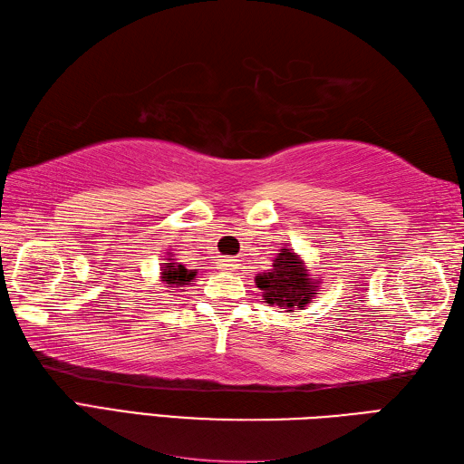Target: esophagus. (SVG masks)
<instances>
[{
    "label": "esophagus",
    "mask_w": 464,
    "mask_h": 464,
    "mask_svg": "<svg viewBox=\"0 0 464 464\" xmlns=\"http://www.w3.org/2000/svg\"><path fill=\"white\" fill-rule=\"evenodd\" d=\"M236 267H238V259H234V257L218 259V269H222V271H234Z\"/></svg>",
    "instance_id": "esophagus-1"
}]
</instances>
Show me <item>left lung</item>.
Segmentation results:
<instances>
[{"instance_id": "left-lung-1", "label": "left lung", "mask_w": 464, "mask_h": 464, "mask_svg": "<svg viewBox=\"0 0 464 464\" xmlns=\"http://www.w3.org/2000/svg\"><path fill=\"white\" fill-rule=\"evenodd\" d=\"M256 285L262 289V297L269 304H277L279 309L293 313L303 309L317 297L319 281L309 276L303 259L289 250L281 247L274 257V266L264 274L256 276Z\"/></svg>"}]
</instances>
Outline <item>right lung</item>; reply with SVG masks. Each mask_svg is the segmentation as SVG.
I'll use <instances>...</instances> for the list:
<instances>
[{"mask_svg": "<svg viewBox=\"0 0 464 464\" xmlns=\"http://www.w3.org/2000/svg\"><path fill=\"white\" fill-rule=\"evenodd\" d=\"M169 262L163 264L161 267V284H165L167 289H171L169 293H177V291H183V287H187L190 281L195 279L197 276V269H188L183 264H179L173 259L171 252H169Z\"/></svg>", "mask_w": 464, "mask_h": 464, "instance_id": "right-lung-1", "label": "right lung"}]
</instances>
